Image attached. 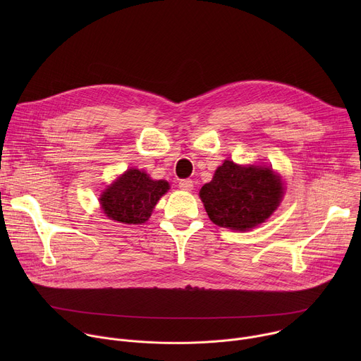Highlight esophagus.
<instances>
[{
	"mask_svg": "<svg viewBox=\"0 0 361 361\" xmlns=\"http://www.w3.org/2000/svg\"><path fill=\"white\" fill-rule=\"evenodd\" d=\"M178 185H180V188L184 190V191H191V190H192V181H191L190 178L181 180V181L178 183Z\"/></svg>",
	"mask_w": 361,
	"mask_h": 361,
	"instance_id": "1",
	"label": "esophagus"
}]
</instances>
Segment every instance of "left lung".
I'll list each match as a JSON object with an SVG mask.
<instances>
[{
	"label": "left lung",
	"instance_id": "left-lung-1",
	"mask_svg": "<svg viewBox=\"0 0 361 361\" xmlns=\"http://www.w3.org/2000/svg\"><path fill=\"white\" fill-rule=\"evenodd\" d=\"M284 195L281 177L270 167L238 166L226 160L200 198L210 220L219 227L245 231L264 223Z\"/></svg>",
	"mask_w": 361,
	"mask_h": 361
}]
</instances>
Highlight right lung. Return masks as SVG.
<instances>
[{"label":"right lung","instance_id":"obj_1","mask_svg":"<svg viewBox=\"0 0 361 361\" xmlns=\"http://www.w3.org/2000/svg\"><path fill=\"white\" fill-rule=\"evenodd\" d=\"M169 188L166 180H152L145 171L130 169L102 191L99 204L110 220L142 224Z\"/></svg>","mask_w":361,"mask_h":361}]
</instances>
